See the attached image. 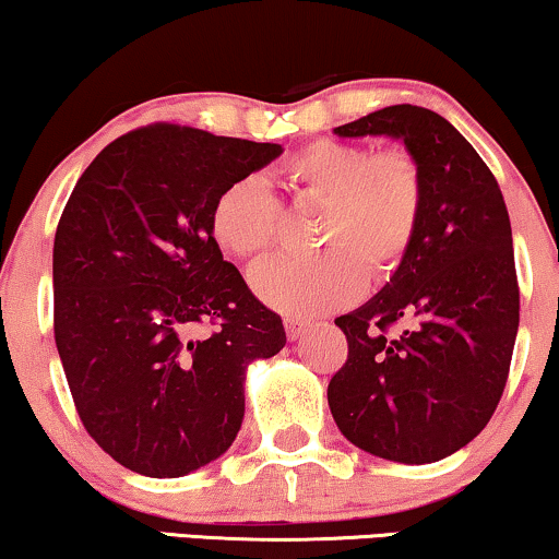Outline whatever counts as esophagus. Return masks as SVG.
Returning <instances> with one entry per match:
<instances>
[{
	"instance_id": "obj_1",
	"label": "esophagus",
	"mask_w": 559,
	"mask_h": 559,
	"mask_svg": "<svg viewBox=\"0 0 559 559\" xmlns=\"http://www.w3.org/2000/svg\"><path fill=\"white\" fill-rule=\"evenodd\" d=\"M308 328H310L308 320H302V318H297V316H287L285 318V331H287V338L289 341L300 338L302 333H308Z\"/></svg>"
}]
</instances>
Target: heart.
<instances>
[{"label":"heart","mask_w":559,"mask_h":559,"mask_svg":"<svg viewBox=\"0 0 559 559\" xmlns=\"http://www.w3.org/2000/svg\"><path fill=\"white\" fill-rule=\"evenodd\" d=\"M289 193L320 203L312 243L323 251L280 257L251 272L264 302L295 316L338 310L361 295L364 277L400 270L425 211L423 167L409 150L316 140L280 167ZM213 241L236 259L264 257L280 239L282 203L259 175H239L213 198Z\"/></svg>","instance_id":"heart-1"}]
</instances>
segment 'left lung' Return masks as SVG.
<instances>
[{"label":"left lung","instance_id":"8db88e82","mask_svg":"<svg viewBox=\"0 0 559 559\" xmlns=\"http://www.w3.org/2000/svg\"><path fill=\"white\" fill-rule=\"evenodd\" d=\"M335 134L404 140L423 167L425 211L392 282L335 318L348 358L328 404L366 453L435 463L484 430L509 379L519 282L507 203L471 142L423 106H386Z\"/></svg>","mask_w":559,"mask_h":559}]
</instances>
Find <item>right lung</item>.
Masks as SVG:
<instances>
[{
	"mask_svg": "<svg viewBox=\"0 0 559 559\" xmlns=\"http://www.w3.org/2000/svg\"><path fill=\"white\" fill-rule=\"evenodd\" d=\"M280 152L155 121L106 144L68 198L56 346L83 427L129 471L178 478L226 453L247 366L285 346L209 228L218 190Z\"/></svg>",
	"mask_w": 559,
	"mask_h": 559,
	"instance_id": "add662e5",
	"label": "right lung"
}]
</instances>
